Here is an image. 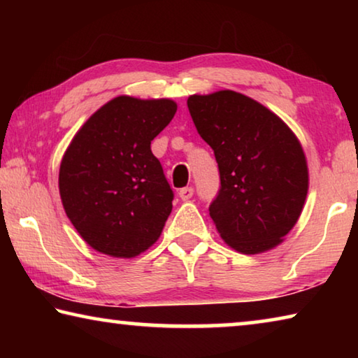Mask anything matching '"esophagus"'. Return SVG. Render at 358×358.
I'll return each instance as SVG.
<instances>
[{"instance_id": "esophagus-1", "label": "esophagus", "mask_w": 358, "mask_h": 358, "mask_svg": "<svg viewBox=\"0 0 358 358\" xmlns=\"http://www.w3.org/2000/svg\"><path fill=\"white\" fill-rule=\"evenodd\" d=\"M192 194H194V189L191 186L181 187V189L178 191V196H180L181 201H189V199L192 197Z\"/></svg>"}]
</instances>
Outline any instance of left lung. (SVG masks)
<instances>
[{"instance_id":"obj_1","label":"left lung","mask_w":358,"mask_h":358,"mask_svg":"<svg viewBox=\"0 0 358 358\" xmlns=\"http://www.w3.org/2000/svg\"><path fill=\"white\" fill-rule=\"evenodd\" d=\"M191 118L220 169L210 216L229 246L257 254L281 243L295 226L308 192L305 153L273 112L224 90L189 96Z\"/></svg>"}]
</instances>
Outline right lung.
<instances>
[{
  "label": "right lung",
  "mask_w": 358,
  "mask_h": 358,
  "mask_svg": "<svg viewBox=\"0 0 358 358\" xmlns=\"http://www.w3.org/2000/svg\"><path fill=\"white\" fill-rule=\"evenodd\" d=\"M177 104L118 96L88 118L59 167V196L77 232L96 251L134 257L159 238L173 191L151 141Z\"/></svg>",
  "instance_id": "add662e5"
}]
</instances>
